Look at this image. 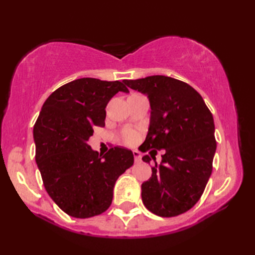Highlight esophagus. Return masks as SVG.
Here are the masks:
<instances>
[{
    "label": "esophagus",
    "instance_id": "obj_1",
    "mask_svg": "<svg viewBox=\"0 0 255 255\" xmlns=\"http://www.w3.org/2000/svg\"><path fill=\"white\" fill-rule=\"evenodd\" d=\"M132 153H133V156H134V161L136 162H139L140 161V159H141V155H140V152L138 150H133L132 151Z\"/></svg>",
    "mask_w": 255,
    "mask_h": 255
}]
</instances>
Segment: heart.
Instances as JSON below:
<instances>
[{"label":"heart","instance_id":"1","mask_svg":"<svg viewBox=\"0 0 255 255\" xmlns=\"http://www.w3.org/2000/svg\"><path fill=\"white\" fill-rule=\"evenodd\" d=\"M136 137H137V134L132 130V129H126V130L123 131V134H122L124 142H126V143L133 142Z\"/></svg>","mask_w":255,"mask_h":255}]
</instances>
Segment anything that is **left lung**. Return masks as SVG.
Returning a JSON list of instances; mask_svg holds the SVG:
<instances>
[{
	"mask_svg": "<svg viewBox=\"0 0 255 255\" xmlns=\"http://www.w3.org/2000/svg\"><path fill=\"white\" fill-rule=\"evenodd\" d=\"M128 88L148 96L150 125L142 152L164 149L160 165L141 185L145 208L161 217H174L191 209L206 187L216 152L215 124L203 97L191 85L165 75L124 80ZM155 155V154H154Z\"/></svg>",
	"mask_w": 255,
	"mask_h": 255,
	"instance_id": "8db88e82",
	"label": "left lung"
}]
</instances>
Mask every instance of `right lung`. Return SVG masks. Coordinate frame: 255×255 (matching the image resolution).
I'll list each match as a JSON object with an SVG mask.
<instances>
[{"instance_id": "obj_1", "label": "right lung", "mask_w": 255, "mask_h": 255, "mask_svg": "<svg viewBox=\"0 0 255 255\" xmlns=\"http://www.w3.org/2000/svg\"><path fill=\"white\" fill-rule=\"evenodd\" d=\"M124 82L83 78L48 97L34 126L36 163L51 199L75 218L110 207L117 178L133 164L131 150L114 147L104 155L89 144L94 127H104L106 105Z\"/></svg>"}]
</instances>
